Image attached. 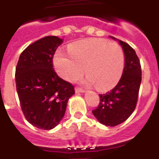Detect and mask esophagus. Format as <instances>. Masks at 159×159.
<instances>
[{
	"mask_svg": "<svg viewBox=\"0 0 159 159\" xmlns=\"http://www.w3.org/2000/svg\"><path fill=\"white\" fill-rule=\"evenodd\" d=\"M75 91L76 93H84V92H85V91H84V89H82V88H75Z\"/></svg>",
	"mask_w": 159,
	"mask_h": 159,
	"instance_id": "esophagus-1",
	"label": "esophagus"
}]
</instances>
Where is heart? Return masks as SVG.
<instances>
[{
  "instance_id": "obj_1",
  "label": "heart",
  "mask_w": 159,
  "mask_h": 159,
  "mask_svg": "<svg viewBox=\"0 0 159 159\" xmlns=\"http://www.w3.org/2000/svg\"><path fill=\"white\" fill-rule=\"evenodd\" d=\"M69 52L58 50L53 59L57 73L66 80H76L84 67L87 74L84 84H95L101 91L114 87L121 78L125 57L116 43L99 38L88 39L71 43Z\"/></svg>"
}]
</instances>
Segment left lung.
<instances>
[{
  "instance_id": "8db88e82",
  "label": "left lung",
  "mask_w": 159,
  "mask_h": 159,
  "mask_svg": "<svg viewBox=\"0 0 159 159\" xmlns=\"http://www.w3.org/2000/svg\"><path fill=\"white\" fill-rule=\"evenodd\" d=\"M110 37L119 41L123 48L124 68L117 85L110 92L99 95V105L92 111V114L102 124L116 127L126 121L135 109L142 81V70L134 49L128 43L113 36Z\"/></svg>"
}]
</instances>
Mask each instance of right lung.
Segmentation results:
<instances>
[{"instance_id": "1", "label": "right lung", "mask_w": 159, "mask_h": 159, "mask_svg": "<svg viewBox=\"0 0 159 159\" xmlns=\"http://www.w3.org/2000/svg\"><path fill=\"white\" fill-rule=\"evenodd\" d=\"M63 40L48 36L28 46L16 67V85L22 111L29 123L42 130L56 127L64 118L74 86L58 76L52 59Z\"/></svg>"}]
</instances>
